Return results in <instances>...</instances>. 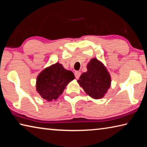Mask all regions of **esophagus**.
I'll use <instances>...</instances> for the list:
<instances>
[{"label": "esophagus", "mask_w": 147, "mask_h": 147, "mask_svg": "<svg viewBox=\"0 0 147 147\" xmlns=\"http://www.w3.org/2000/svg\"><path fill=\"white\" fill-rule=\"evenodd\" d=\"M80 74H81V73L78 71H76L75 73H74V75H75V77H76V79H78L80 78Z\"/></svg>", "instance_id": "esophagus-1"}]
</instances>
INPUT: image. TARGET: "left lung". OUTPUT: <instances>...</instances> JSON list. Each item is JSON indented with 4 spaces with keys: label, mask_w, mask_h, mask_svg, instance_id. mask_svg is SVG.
<instances>
[{
    "label": "left lung",
    "mask_w": 147,
    "mask_h": 147,
    "mask_svg": "<svg viewBox=\"0 0 147 147\" xmlns=\"http://www.w3.org/2000/svg\"><path fill=\"white\" fill-rule=\"evenodd\" d=\"M87 69V72L80 76L79 85L91 98H102L110 88V74L104 64L96 58L91 59Z\"/></svg>",
    "instance_id": "obj_1"
}]
</instances>
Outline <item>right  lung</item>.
Masks as SVG:
<instances>
[{"label": "right lung", "instance_id": "right-lung-1", "mask_svg": "<svg viewBox=\"0 0 147 147\" xmlns=\"http://www.w3.org/2000/svg\"><path fill=\"white\" fill-rule=\"evenodd\" d=\"M74 79L73 72L66 70L58 62L39 74L36 80V91L47 101L56 100L67 84Z\"/></svg>", "mask_w": 147, "mask_h": 147}]
</instances>
